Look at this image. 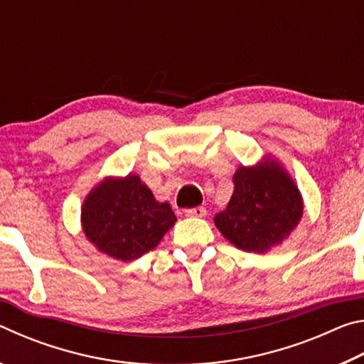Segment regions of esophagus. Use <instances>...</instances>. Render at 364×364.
<instances>
[{"label": "esophagus", "instance_id": "1", "mask_svg": "<svg viewBox=\"0 0 364 364\" xmlns=\"http://www.w3.org/2000/svg\"><path fill=\"white\" fill-rule=\"evenodd\" d=\"M205 213L207 210L204 207H194V208H186V210H184V215H186V217H194V218L205 217Z\"/></svg>", "mask_w": 364, "mask_h": 364}]
</instances>
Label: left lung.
Masks as SVG:
<instances>
[{
    "mask_svg": "<svg viewBox=\"0 0 364 364\" xmlns=\"http://www.w3.org/2000/svg\"><path fill=\"white\" fill-rule=\"evenodd\" d=\"M232 183L230 204L215 215V226L237 249L267 254L297 228L304 215L300 191L271 157L254 167L241 165Z\"/></svg>",
    "mask_w": 364,
    "mask_h": 364,
    "instance_id": "obj_1",
    "label": "left lung"
}]
</instances>
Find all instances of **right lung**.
I'll return each mask as SVG.
<instances>
[{
	"label": "right lung",
	"instance_id": "1",
	"mask_svg": "<svg viewBox=\"0 0 364 364\" xmlns=\"http://www.w3.org/2000/svg\"><path fill=\"white\" fill-rule=\"evenodd\" d=\"M176 217L168 202H159L138 175L104 178L82 205L88 241L115 260L132 262L156 249Z\"/></svg>",
	"mask_w": 364,
	"mask_h": 364
}]
</instances>
